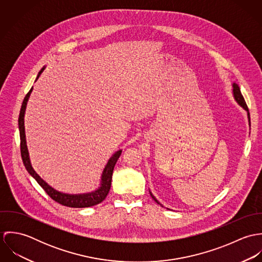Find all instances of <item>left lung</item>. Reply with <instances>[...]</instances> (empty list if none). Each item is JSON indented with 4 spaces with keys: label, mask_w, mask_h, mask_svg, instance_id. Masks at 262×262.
Instances as JSON below:
<instances>
[{
    "label": "left lung",
    "mask_w": 262,
    "mask_h": 262,
    "mask_svg": "<svg viewBox=\"0 0 262 262\" xmlns=\"http://www.w3.org/2000/svg\"><path fill=\"white\" fill-rule=\"evenodd\" d=\"M232 86H233V96H234V99H235V101L237 102V104L240 106V107H242L246 112H247V118H248V122H249V126H250V114H249V110H248V108H247V105H246V103H245V100H244V98H243V96H242V94H241V92H240V88H239V85L236 83V82H233V84H232ZM150 195L152 196V199L158 204V205H160L161 207H163L156 199H155V196L152 194V192L149 190Z\"/></svg>",
    "instance_id": "obj_1"
}]
</instances>
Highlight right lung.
I'll list each match as a JSON object with an SVG mask.
<instances>
[{
    "instance_id": "right-lung-1",
    "label": "right lung",
    "mask_w": 262,
    "mask_h": 262,
    "mask_svg": "<svg viewBox=\"0 0 262 262\" xmlns=\"http://www.w3.org/2000/svg\"><path fill=\"white\" fill-rule=\"evenodd\" d=\"M45 68L46 67H43L41 69V71L38 73L36 80L40 75L43 73ZM32 90H33V86L31 88L29 93L24 98V101L22 103V107L20 110L19 120H18V126H19V132H20V142H21V156H22V160H23L26 170L52 200H54L55 202H57L63 206L71 207V208H88V207H93L95 205L102 203L106 199L107 194L109 193L111 183H112L113 170H114L117 160L119 159V157L122 153V149L116 151L109 158V160H108L107 164L105 165V168L102 172L100 186L97 189L90 191V192H84V193H66V192H61V191L53 188L51 186H49L45 181H43L40 178V176L34 170L33 166L31 164V161H30L29 151L27 147L25 126H24V117H25L26 106H27L28 100L30 98V95L32 93Z\"/></svg>"
}]
</instances>
